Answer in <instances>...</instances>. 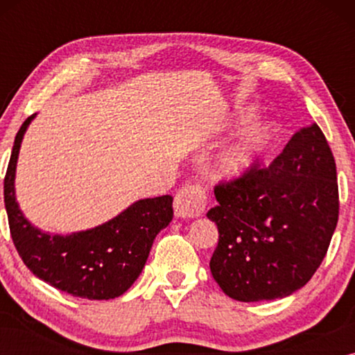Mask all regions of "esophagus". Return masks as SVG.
I'll return each instance as SVG.
<instances>
[{
  "label": "esophagus",
  "instance_id": "obj_1",
  "mask_svg": "<svg viewBox=\"0 0 355 355\" xmlns=\"http://www.w3.org/2000/svg\"><path fill=\"white\" fill-rule=\"evenodd\" d=\"M207 193L200 184L179 189L174 197V215L178 218H196L205 210Z\"/></svg>",
  "mask_w": 355,
  "mask_h": 355
}]
</instances>
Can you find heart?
<instances>
[{
    "mask_svg": "<svg viewBox=\"0 0 355 355\" xmlns=\"http://www.w3.org/2000/svg\"><path fill=\"white\" fill-rule=\"evenodd\" d=\"M252 113H254L252 108H247L244 116L249 118ZM275 134V124L270 121H260V123L249 125L216 158L215 166H213L215 178L218 181L227 184L244 181L257 168L261 157L268 152Z\"/></svg>",
    "mask_w": 355,
    "mask_h": 355,
    "instance_id": "obj_1",
    "label": "heart"
}]
</instances>
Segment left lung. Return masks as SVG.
Returning <instances> with one entry per match:
<instances>
[{"instance_id":"8db88e82","label":"left lung","mask_w":355,"mask_h":355,"mask_svg":"<svg viewBox=\"0 0 355 355\" xmlns=\"http://www.w3.org/2000/svg\"><path fill=\"white\" fill-rule=\"evenodd\" d=\"M207 213L220 239L210 260L223 293L241 302L288 297L327 255L338 225L336 163L317 124L297 130L270 166L218 184Z\"/></svg>"}]
</instances>
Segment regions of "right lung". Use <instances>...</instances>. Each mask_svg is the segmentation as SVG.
<instances>
[{
	"mask_svg": "<svg viewBox=\"0 0 355 355\" xmlns=\"http://www.w3.org/2000/svg\"><path fill=\"white\" fill-rule=\"evenodd\" d=\"M35 116L19 129L4 178L14 245L27 268L53 288L90 300L119 297L142 273L155 237L171 223L173 197L142 198L103 225L66 236L38 230L19 208L14 186L24 134Z\"/></svg>",
	"mask_w": 355,
	"mask_h": 355,
	"instance_id": "add662e5",
	"label": "right lung"
}]
</instances>
